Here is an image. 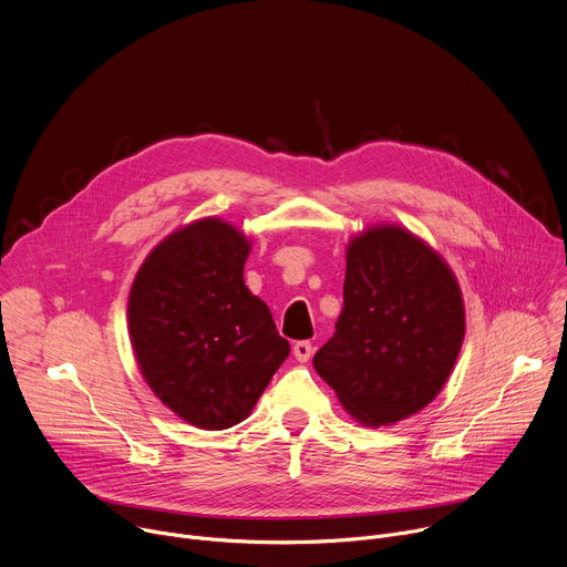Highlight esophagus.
I'll use <instances>...</instances> for the list:
<instances>
[{
  "label": "esophagus",
  "instance_id": "esophagus-1",
  "mask_svg": "<svg viewBox=\"0 0 567 567\" xmlns=\"http://www.w3.org/2000/svg\"><path fill=\"white\" fill-rule=\"evenodd\" d=\"M313 354V348H311V343L309 341H298L296 346H293V357L300 361V363H305V361H309V357Z\"/></svg>",
  "mask_w": 567,
  "mask_h": 567
}]
</instances>
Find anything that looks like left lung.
<instances>
[{"label": "left lung", "instance_id": "obj_1", "mask_svg": "<svg viewBox=\"0 0 567 567\" xmlns=\"http://www.w3.org/2000/svg\"><path fill=\"white\" fill-rule=\"evenodd\" d=\"M462 341L449 265L406 228L374 226L350 241L343 311L313 368L354 420L388 426L437 396Z\"/></svg>", "mask_w": 567, "mask_h": 567}]
</instances>
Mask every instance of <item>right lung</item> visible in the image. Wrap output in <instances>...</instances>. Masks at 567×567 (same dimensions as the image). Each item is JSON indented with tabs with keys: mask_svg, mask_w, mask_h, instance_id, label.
<instances>
[{
	"mask_svg": "<svg viewBox=\"0 0 567 567\" xmlns=\"http://www.w3.org/2000/svg\"><path fill=\"white\" fill-rule=\"evenodd\" d=\"M251 245L206 217L166 237L138 269L127 305L130 339L154 394L197 429L247 420L289 343L241 274Z\"/></svg>",
	"mask_w": 567,
	"mask_h": 567,
	"instance_id": "add662e5",
	"label": "right lung"
}]
</instances>
